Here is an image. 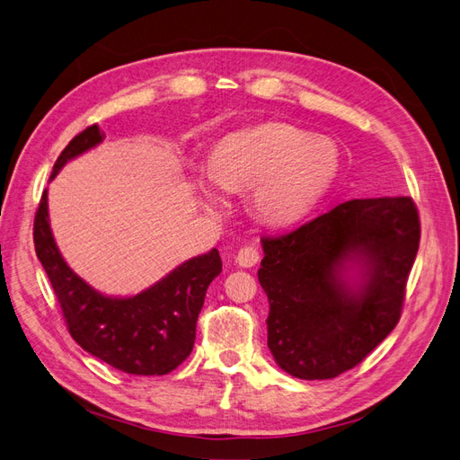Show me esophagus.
I'll list each match as a JSON object with an SVG mask.
<instances>
[{"mask_svg": "<svg viewBox=\"0 0 460 460\" xmlns=\"http://www.w3.org/2000/svg\"><path fill=\"white\" fill-rule=\"evenodd\" d=\"M259 259H261V249L257 243L243 245L238 252V255H235V262H238L240 267H255Z\"/></svg>", "mask_w": 460, "mask_h": 460, "instance_id": "esophagus-1", "label": "esophagus"}]
</instances>
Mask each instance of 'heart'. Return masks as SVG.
<instances>
[{
  "label": "heart",
  "mask_w": 460,
  "mask_h": 460,
  "mask_svg": "<svg viewBox=\"0 0 460 460\" xmlns=\"http://www.w3.org/2000/svg\"><path fill=\"white\" fill-rule=\"evenodd\" d=\"M338 171L340 151L328 137L270 122L222 137L191 182L208 208L226 205L225 190L249 191L252 211L262 222L289 226L313 211Z\"/></svg>",
  "instance_id": "heart-1"
}]
</instances>
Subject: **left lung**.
<instances>
[{"instance_id": "1", "label": "left lung", "mask_w": 460, "mask_h": 460, "mask_svg": "<svg viewBox=\"0 0 460 460\" xmlns=\"http://www.w3.org/2000/svg\"><path fill=\"white\" fill-rule=\"evenodd\" d=\"M261 242L269 349L296 378L328 380L357 367L397 326L420 218L411 198L351 199ZM353 260L364 280L355 288L342 280Z\"/></svg>"}]
</instances>
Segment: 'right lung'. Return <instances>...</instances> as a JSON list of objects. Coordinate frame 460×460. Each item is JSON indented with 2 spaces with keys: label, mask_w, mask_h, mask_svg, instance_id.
Returning a JSON list of instances; mask_svg holds the SVG:
<instances>
[{
  "label": "right lung",
  "mask_w": 460,
  "mask_h": 460,
  "mask_svg": "<svg viewBox=\"0 0 460 460\" xmlns=\"http://www.w3.org/2000/svg\"><path fill=\"white\" fill-rule=\"evenodd\" d=\"M97 124L75 136L53 164L51 178L80 153L102 144ZM34 247L65 324L82 349L113 368L136 376H163L182 365L196 341L207 288L222 270L217 249L193 257L134 297H107L76 276L55 245L48 218V190L34 217Z\"/></svg>",
  "instance_id": "right-lung-1"
}]
</instances>
